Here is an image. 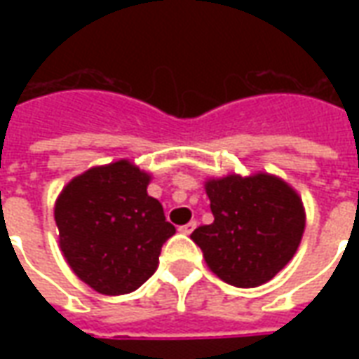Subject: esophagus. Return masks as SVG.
Listing matches in <instances>:
<instances>
[{"label": "esophagus", "instance_id": "34e87169", "mask_svg": "<svg viewBox=\"0 0 359 359\" xmlns=\"http://www.w3.org/2000/svg\"><path fill=\"white\" fill-rule=\"evenodd\" d=\"M196 226H198V223H196V221H190V223H187V225L179 226V231L182 234H190V233H192V231H194Z\"/></svg>", "mask_w": 359, "mask_h": 359}]
</instances>
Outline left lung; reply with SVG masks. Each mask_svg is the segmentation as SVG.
Wrapping results in <instances>:
<instances>
[{
    "label": "left lung",
    "instance_id": "8db88e82",
    "mask_svg": "<svg viewBox=\"0 0 359 359\" xmlns=\"http://www.w3.org/2000/svg\"><path fill=\"white\" fill-rule=\"evenodd\" d=\"M205 192L213 223L198 226L190 238L219 278L252 288L271 280L292 259L306 215L286 182L265 172L246 179L229 175L210 180Z\"/></svg>",
    "mask_w": 359,
    "mask_h": 359
}]
</instances>
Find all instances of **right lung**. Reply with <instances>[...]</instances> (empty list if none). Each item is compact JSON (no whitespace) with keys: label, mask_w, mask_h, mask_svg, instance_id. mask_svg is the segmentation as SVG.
Wrapping results in <instances>:
<instances>
[{"label":"right lung","mask_w":359,"mask_h":359,"mask_svg":"<svg viewBox=\"0 0 359 359\" xmlns=\"http://www.w3.org/2000/svg\"><path fill=\"white\" fill-rule=\"evenodd\" d=\"M148 182L149 175L121 159L82 172L57 198L61 252L95 292L118 296L144 285L175 234Z\"/></svg>","instance_id":"right-lung-1"}]
</instances>
